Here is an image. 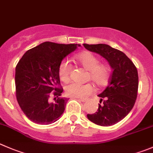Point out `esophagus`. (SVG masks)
I'll return each instance as SVG.
<instances>
[{
  "label": "esophagus",
  "instance_id": "obj_1",
  "mask_svg": "<svg viewBox=\"0 0 153 153\" xmlns=\"http://www.w3.org/2000/svg\"><path fill=\"white\" fill-rule=\"evenodd\" d=\"M78 100L81 101V102H85L87 99H78Z\"/></svg>",
  "mask_w": 153,
  "mask_h": 153
}]
</instances>
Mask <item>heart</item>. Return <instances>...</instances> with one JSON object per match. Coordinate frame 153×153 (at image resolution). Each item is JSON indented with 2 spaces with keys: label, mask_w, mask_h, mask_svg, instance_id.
Returning a JSON list of instances; mask_svg holds the SVG:
<instances>
[{
  "label": "heart",
  "mask_w": 153,
  "mask_h": 153,
  "mask_svg": "<svg viewBox=\"0 0 153 153\" xmlns=\"http://www.w3.org/2000/svg\"><path fill=\"white\" fill-rule=\"evenodd\" d=\"M81 66L87 70V79L91 80L99 87H103L108 83L111 77V67L105 63H100L97 56L90 51L78 54L75 57ZM72 66L67 60H63L59 66V76L63 82H67L70 78ZM94 92V87L90 83L81 84L72 82L65 87L67 96L74 98H85Z\"/></svg>",
  "instance_id": "heart-1"
}]
</instances>
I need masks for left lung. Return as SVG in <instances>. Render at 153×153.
Listing matches in <instances>:
<instances>
[{
    "label": "left lung",
    "mask_w": 153,
    "mask_h": 153,
    "mask_svg": "<svg viewBox=\"0 0 153 153\" xmlns=\"http://www.w3.org/2000/svg\"><path fill=\"white\" fill-rule=\"evenodd\" d=\"M86 49L106 59L112 68L109 84L102 93L99 108L87 114L89 120L96 125L110 126L128 115L135 103L138 90V74L133 62L120 50L106 44H84Z\"/></svg>",
    "instance_id": "8db88e82"
}]
</instances>
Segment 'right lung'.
Instances as JSON below:
<instances>
[{
  "mask_svg": "<svg viewBox=\"0 0 153 153\" xmlns=\"http://www.w3.org/2000/svg\"><path fill=\"white\" fill-rule=\"evenodd\" d=\"M79 44L45 42L28 50L16 67L18 103L32 122L49 125L60 119L68 99L62 98L59 66ZM54 96L55 102L50 98Z\"/></svg>",
  "mask_w": 153,
  "mask_h": 153,
  "instance_id": "obj_1",
  "label": "right lung"
}]
</instances>
